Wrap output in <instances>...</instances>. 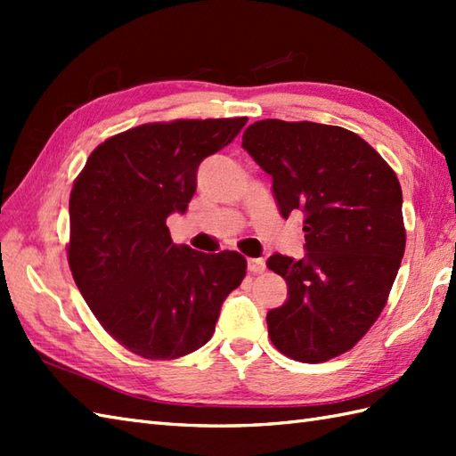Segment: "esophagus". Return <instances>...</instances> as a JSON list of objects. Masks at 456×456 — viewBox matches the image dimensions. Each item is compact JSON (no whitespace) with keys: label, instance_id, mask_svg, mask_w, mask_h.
I'll return each instance as SVG.
<instances>
[{"label":"esophagus","instance_id":"obj_1","mask_svg":"<svg viewBox=\"0 0 456 456\" xmlns=\"http://www.w3.org/2000/svg\"><path fill=\"white\" fill-rule=\"evenodd\" d=\"M248 270L253 274H260V273H265V268H266V265H265V258H248Z\"/></svg>","mask_w":456,"mask_h":456}]
</instances>
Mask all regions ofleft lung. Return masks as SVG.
Wrapping results in <instances>:
<instances>
[{
  "mask_svg": "<svg viewBox=\"0 0 456 456\" xmlns=\"http://www.w3.org/2000/svg\"><path fill=\"white\" fill-rule=\"evenodd\" d=\"M243 149L273 176L282 217L304 213L305 256L273 255L288 284L266 315L270 341L299 362L353 348L382 314L405 250L402 188L370 144L335 125L265 119Z\"/></svg>",
  "mask_w": 456,
  "mask_h": 456,
  "instance_id": "8db88e82",
  "label": "left lung"
}]
</instances>
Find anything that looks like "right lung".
<instances>
[{
    "label": "right lung",
    "instance_id": "obj_1",
    "mask_svg": "<svg viewBox=\"0 0 456 456\" xmlns=\"http://www.w3.org/2000/svg\"><path fill=\"white\" fill-rule=\"evenodd\" d=\"M247 118L147 123L102 142L70 193L68 265L102 327L131 353L172 361L198 351L225 297L243 282L235 250L174 245L167 217L183 213L203 159Z\"/></svg>",
    "mask_w": 456,
    "mask_h": 456
}]
</instances>
